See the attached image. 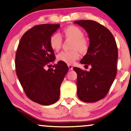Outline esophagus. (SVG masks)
Listing matches in <instances>:
<instances>
[{
    "instance_id": "obj_1",
    "label": "esophagus",
    "mask_w": 131,
    "mask_h": 131,
    "mask_svg": "<svg viewBox=\"0 0 131 131\" xmlns=\"http://www.w3.org/2000/svg\"><path fill=\"white\" fill-rule=\"evenodd\" d=\"M68 68H69V71H71V70H72V69H73V67H72V66H71V65H70V64H68Z\"/></svg>"
}]
</instances>
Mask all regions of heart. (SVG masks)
<instances>
[{"instance_id": "obj_1", "label": "heart", "mask_w": 131, "mask_h": 131, "mask_svg": "<svg viewBox=\"0 0 131 131\" xmlns=\"http://www.w3.org/2000/svg\"><path fill=\"white\" fill-rule=\"evenodd\" d=\"M63 37L67 40H72L70 51H63L57 56L59 61L71 64L80 57V52L86 54L89 48V42L84 37L82 29L75 25H70L64 28L62 30ZM49 46L54 51H58L62 45V39L59 34H52L49 38Z\"/></svg>"}]
</instances>
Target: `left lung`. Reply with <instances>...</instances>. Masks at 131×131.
<instances>
[{"instance_id":"obj_1","label":"left lung","mask_w":131,"mask_h":131,"mask_svg":"<svg viewBox=\"0 0 131 131\" xmlns=\"http://www.w3.org/2000/svg\"><path fill=\"white\" fill-rule=\"evenodd\" d=\"M74 23L86 29L90 40L89 50L80 63L91 65L89 72L73 68L77 74V95L83 102H95L105 98L116 77L117 43L111 31L97 21L82 20Z\"/></svg>"}]
</instances>
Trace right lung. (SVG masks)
<instances>
[{
	"label": "right lung",
	"instance_id": "right-lung-1",
	"mask_svg": "<svg viewBox=\"0 0 131 131\" xmlns=\"http://www.w3.org/2000/svg\"><path fill=\"white\" fill-rule=\"evenodd\" d=\"M59 27V24L33 26L21 37L16 51L15 64L19 82L26 96L40 105H52L59 100L61 83L69 70L60 61L52 67L54 69L51 68L55 55L49 38Z\"/></svg>",
	"mask_w": 131,
	"mask_h": 131
}]
</instances>
